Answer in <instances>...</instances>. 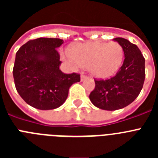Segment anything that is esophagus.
Here are the masks:
<instances>
[{"instance_id":"1","label":"esophagus","mask_w":158,"mask_h":158,"mask_svg":"<svg viewBox=\"0 0 158 158\" xmlns=\"http://www.w3.org/2000/svg\"><path fill=\"white\" fill-rule=\"evenodd\" d=\"M87 77H88L86 76V75L81 74V81H83L85 80V79H86Z\"/></svg>"}]
</instances>
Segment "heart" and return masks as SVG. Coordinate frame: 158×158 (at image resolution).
Here are the masks:
<instances>
[{
  "mask_svg": "<svg viewBox=\"0 0 158 158\" xmlns=\"http://www.w3.org/2000/svg\"><path fill=\"white\" fill-rule=\"evenodd\" d=\"M68 56H64L73 65L88 67L92 74L100 79L113 76L123 61L124 51L117 42H93L73 46Z\"/></svg>",
  "mask_w": 158,
  "mask_h": 158,
  "instance_id": "heart-1",
  "label": "heart"
}]
</instances>
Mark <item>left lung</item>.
Returning <instances> with one entry per match:
<instances>
[{
	"label": "left lung",
	"instance_id": "1",
	"mask_svg": "<svg viewBox=\"0 0 158 158\" xmlns=\"http://www.w3.org/2000/svg\"><path fill=\"white\" fill-rule=\"evenodd\" d=\"M123 48L124 61L115 76L107 80H96L89 99L96 107L107 111L121 109L131 104L144 84L145 58L135 44L123 38H115Z\"/></svg>",
	"mask_w": 158,
	"mask_h": 158
}]
</instances>
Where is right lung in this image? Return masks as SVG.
Returning a JSON list of instances; mask_svg holds the SVG:
<instances>
[{
    "label": "right lung",
    "instance_id": "1",
    "mask_svg": "<svg viewBox=\"0 0 158 158\" xmlns=\"http://www.w3.org/2000/svg\"><path fill=\"white\" fill-rule=\"evenodd\" d=\"M63 40L39 38L18 50L13 67L15 86L27 104L40 110H52L63 104L69 89L81 81L80 74H65L56 49Z\"/></svg>",
    "mask_w": 158,
    "mask_h": 158
}]
</instances>
